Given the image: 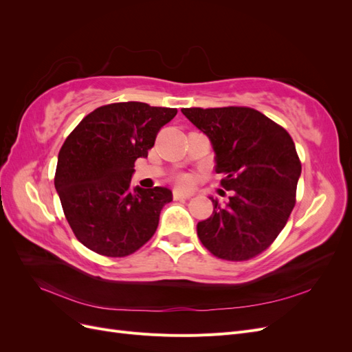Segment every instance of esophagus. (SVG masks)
Returning <instances> with one entry per match:
<instances>
[{
    "label": "esophagus",
    "instance_id": "34e87169",
    "mask_svg": "<svg viewBox=\"0 0 352 352\" xmlns=\"http://www.w3.org/2000/svg\"><path fill=\"white\" fill-rule=\"evenodd\" d=\"M192 197L190 192H182V190H173V198L175 199H188Z\"/></svg>",
    "mask_w": 352,
    "mask_h": 352
}]
</instances>
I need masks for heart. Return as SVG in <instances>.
<instances>
[{"label": "heart", "instance_id": "1", "mask_svg": "<svg viewBox=\"0 0 352 352\" xmlns=\"http://www.w3.org/2000/svg\"><path fill=\"white\" fill-rule=\"evenodd\" d=\"M176 182H177L179 186H188L189 185V179L186 176H179L176 179Z\"/></svg>", "mask_w": 352, "mask_h": 352}]
</instances>
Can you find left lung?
I'll return each mask as SVG.
<instances>
[{
  "instance_id": "left-lung-1",
  "label": "left lung",
  "mask_w": 352,
  "mask_h": 352,
  "mask_svg": "<svg viewBox=\"0 0 352 352\" xmlns=\"http://www.w3.org/2000/svg\"><path fill=\"white\" fill-rule=\"evenodd\" d=\"M216 153L220 185L232 190L226 207L197 225L202 245L217 258L247 261L267 250L295 207L301 162L291 135L250 107L182 109Z\"/></svg>"
}]
</instances>
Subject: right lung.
Listing matches in <instances>:
<instances>
[{
  "instance_id": "right-lung-1",
  "label": "right lung",
  "mask_w": 352,
  "mask_h": 352,
  "mask_svg": "<svg viewBox=\"0 0 352 352\" xmlns=\"http://www.w3.org/2000/svg\"><path fill=\"white\" fill-rule=\"evenodd\" d=\"M176 113L138 101L107 104L66 138L54 185L74 236L91 251L126 257L153 238L172 190L133 188L131 179L136 160L148 155Z\"/></svg>"
}]
</instances>
